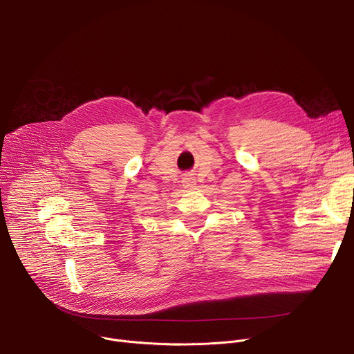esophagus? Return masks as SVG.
I'll use <instances>...</instances> for the list:
<instances>
[{"label": "esophagus", "mask_w": 354, "mask_h": 354, "mask_svg": "<svg viewBox=\"0 0 354 354\" xmlns=\"http://www.w3.org/2000/svg\"><path fill=\"white\" fill-rule=\"evenodd\" d=\"M182 185L185 188H188V189H191V188H194L195 187V178L192 176V175H185L183 178H182Z\"/></svg>", "instance_id": "esophagus-1"}]
</instances>
